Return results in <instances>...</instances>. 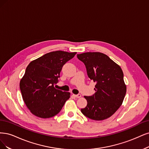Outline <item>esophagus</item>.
I'll list each match as a JSON object with an SVG mask.
<instances>
[{
    "mask_svg": "<svg viewBox=\"0 0 149 149\" xmlns=\"http://www.w3.org/2000/svg\"><path fill=\"white\" fill-rule=\"evenodd\" d=\"M74 97L75 98H80L81 97V95L80 94H78V95H74Z\"/></svg>",
    "mask_w": 149,
    "mask_h": 149,
    "instance_id": "1",
    "label": "esophagus"
}]
</instances>
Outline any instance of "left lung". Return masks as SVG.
<instances>
[{
	"instance_id": "left-lung-1",
	"label": "left lung",
	"mask_w": 149,
	"mask_h": 149,
	"mask_svg": "<svg viewBox=\"0 0 149 149\" xmlns=\"http://www.w3.org/2000/svg\"><path fill=\"white\" fill-rule=\"evenodd\" d=\"M77 56L85 65L90 79L96 83L95 93L85 96L87 105L81 112L95 121L111 117L121 107L126 93L121 67L102 52H88Z\"/></svg>"
}]
</instances>
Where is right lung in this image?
Listing matches in <instances>:
<instances>
[{
    "label": "right lung",
    "instance_id": "obj_1",
    "mask_svg": "<svg viewBox=\"0 0 149 149\" xmlns=\"http://www.w3.org/2000/svg\"><path fill=\"white\" fill-rule=\"evenodd\" d=\"M77 52L56 51L49 52L28 64L20 81L23 100L30 112L41 118L58 114L70 93L56 89L62 67Z\"/></svg>",
    "mask_w": 149,
    "mask_h": 149
}]
</instances>
